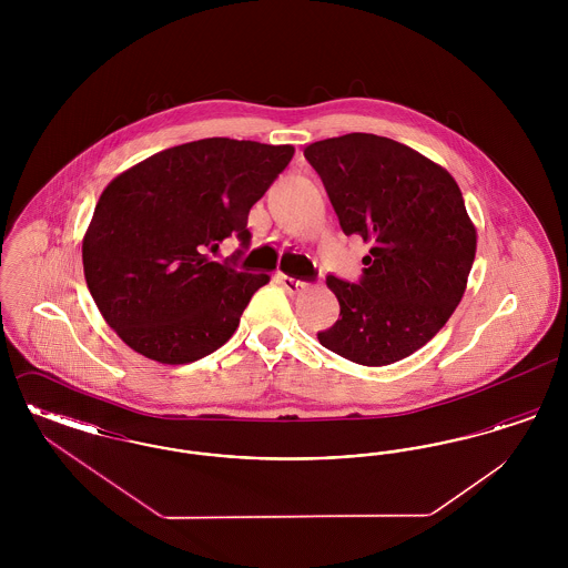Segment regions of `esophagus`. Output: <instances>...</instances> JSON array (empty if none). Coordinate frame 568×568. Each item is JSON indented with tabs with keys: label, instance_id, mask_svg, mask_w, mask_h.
I'll return each mask as SVG.
<instances>
[{
	"label": "esophagus",
	"instance_id": "1",
	"mask_svg": "<svg viewBox=\"0 0 568 568\" xmlns=\"http://www.w3.org/2000/svg\"><path fill=\"white\" fill-rule=\"evenodd\" d=\"M278 281H281V285L290 292V294H297V292H302V290H306V281H300V278H294V276H287V274H278Z\"/></svg>",
	"mask_w": 568,
	"mask_h": 568
}]
</instances>
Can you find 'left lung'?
<instances>
[{"label": "left lung", "instance_id": "obj_1", "mask_svg": "<svg viewBox=\"0 0 568 568\" xmlns=\"http://www.w3.org/2000/svg\"><path fill=\"white\" fill-rule=\"evenodd\" d=\"M304 158L343 232L371 244L357 283L325 278L341 317L317 334L320 343L362 366L408 357L454 315L475 262L477 232L458 183L383 135L327 138L308 144Z\"/></svg>", "mask_w": 568, "mask_h": 568}]
</instances>
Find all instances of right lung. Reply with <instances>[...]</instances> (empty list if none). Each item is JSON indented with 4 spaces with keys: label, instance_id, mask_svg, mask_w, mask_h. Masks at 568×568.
<instances>
[{
    "label": "right lung",
    "instance_id": "obj_1",
    "mask_svg": "<svg viewBox=\"0 0 568 568\" xmlns=\"http://www.w3.org/2000/svg\"><path fill=\"white\" fill-rule=\"evenodd\" d=\"M294 158L292 144L204 138L165 149L102 191L82 239V266L106 324L135 353L190 364L216 352L241 324L266 272L236 271L243 251L213 262Z\"/></svg>",
    "mask_w": 568,
    "mask_h": 568
}]
</instances>
